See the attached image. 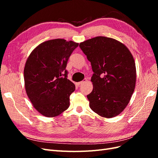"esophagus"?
I'll return each mask as SVG.
<instances>
[{
  "mask_svg": "<svg viewBox=\"0 0 158 158\" xmlns=\"http://www.w3.org/2000/svg\"><path fill=\"white\" fill-rule=\"evenodd\" d=\"M86 81H87V80L85 78L83 81H81V82H76V85H77V86H79V85H80V84H82V83H84V82H86Z\"/></svg>",
  "mask_w": 158,
  "mask_h": 158,
  "instance_id": "obj_1",
  "label": "esophagus"
}]
</instances>
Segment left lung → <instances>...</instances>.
<instances>
[{"label": "left lung", "instance_id": "8db88e82", "mask_svg": "<svg viewBox=\"0 0 158 158\" xmlns=\"http://www.w3.org/2000/svg\"><path fill=\"white\" fill-rule=\"evenodd\" d=\"M91 63L93 90L87 98L93 111L112 118L125 109L135 91L136 71L131 51L120 41L98 36L80 44Z\"/></svg>", "mask_w": 158, "mask_h": 158}]
</instances>
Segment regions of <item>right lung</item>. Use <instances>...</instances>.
Here are the masks:
<instances>
[{
  "label": "right lung",
  "instance_id": "1",
  "mask_svg": "<svg viewBox=\"0 0 158 158\" xmlns=\"http://www.w3.org/2000/svg\"><path fill=\"white\" fill-rule=\"evenodd\" d=\"M78 43L63 39L46 41L32 51L23 70L26 94L42 115H59L70 106L75 85L67 79L66 64Z\"/></svg>",
  "mask_w": 158,
  "mask_h": 158
}]
</instances>
